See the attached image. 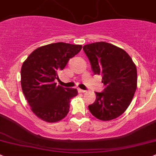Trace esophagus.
Returning a JSON list of instances; mask_svg holds the SVG:
<instances>
[{
    "label": "esophagus",
    "mask_w": 156,
    "mask_h": 156,
    "mask_svg": "<svg viewBox=\"0 0 156 156\" xmlns=\"http://www.w3.org/2000/svg\"><path fill=\"white\" fill-rule=\"evenodd\" d=\"M78 91L80 93H84V92H86V90H83V89H78Z\"/></svg>",
    "instance_id": "esophagus-1"
}]
</instances>
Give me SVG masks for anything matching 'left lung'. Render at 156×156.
I'll return each mask as SVG.
<instances>
[{
    "label": "left lung",
    "mask_w": 156,
    "mask_h": 156,
    "mask_svg": "<svg viewBox=\"0 0 156 156\" xmlns=\"http://www.w3.org/2000/svg\"><path fill=\"white\" fill-rule=\"evenodd\" d=\"M94 74L101 75L105 89L95 92L96 100L89 105L90 113L102 121L117 118L131 104L137 89L135 64L124 49L106 42L85 45Z\"/></svg>",
    "instance_id": "1"
}]
</instances>
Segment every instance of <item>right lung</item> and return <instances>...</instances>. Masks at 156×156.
Masks as SVG:
<instances>
[{
	"instance_id": "right-lung-1",
	"label": "right lung",
	"mask_w": 156,
	"mask_h": 156,
	"mask_svg": "<svg viewBox=\"0 0 156 156\" xmlns=\"http://www.w3.org/2000/svg\"><path fill=\"white\" fill-rule=\"evenodd\" d=\"M81 45L55 43L41 46L29 55L21 69V86L32 112L47 122H56L67 115L76 89L57 86L55 80Z\"/></svg>"
}]
</instances>
